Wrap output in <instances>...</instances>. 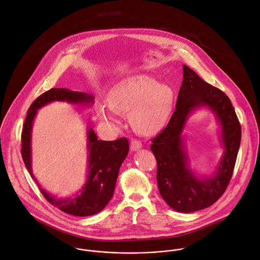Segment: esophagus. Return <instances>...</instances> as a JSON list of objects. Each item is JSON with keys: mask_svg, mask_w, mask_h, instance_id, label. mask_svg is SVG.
<instances>
[{"mask_svg": "<svg viewBox=\"0 0 260 260\" xmlns=\"http://www.w3.org/2000/svg\"><path fill=\"white\" fill-rule=\"evenodd\" d=\"M142 147V143L139 140L136 139H132L131 143H130V148L132 151H136L138 149H140Z\"/></svg>", "mask_w": 260, "mask_h": 260, "instance_id": "obj_1", "label": "esophagus"}]
</instances>
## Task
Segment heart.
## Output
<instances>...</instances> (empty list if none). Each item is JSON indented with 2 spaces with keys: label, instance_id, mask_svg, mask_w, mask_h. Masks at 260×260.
Segmentation results:
<instances>
[{
  "label": "heart",
  "instance_id": "heart-1",
  "mask_svg": "<svg viewBox=\"0 0 260 260\" xmlns=\"http://www.w3.org/2000/svg\"><path fill=\"white\" fill-rule=\"evenodd\" d=\"M173 89L153 79L140 76L130 78L111 89L109 107L120 113L130 112V122L142 134H153L167 123L173 109ZM103 120H115L111 111L99 108Z\"/></svg>",
  "mask_w": 260,
  "mask_h": 260
}]
</instances>
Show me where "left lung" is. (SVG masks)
Returning a JSON list of instances; mask_svg holds the SVG:
<instances>
[{"label":"left lung","mask_w":260,"mask_h":260,"mask_svg":"<svg viewBox=\"0 0 260 260\" xmlns=\"http://www.w3.org/2000/svg\"><path fill=\"white\" fill-rule=\"evenodd\" d=\"M183 79L175 110L167 127L150 146L157 161V184L162 199L173 210L191 213L212 206L226 190L232 177L240 141L241 126L230 99L221 89L203 81L182 64ZM208 106L221 125L224 153L211 178H198L189 168L181 133L189 114Z\"/></svg>","instance_id":"1"}]
</instances>
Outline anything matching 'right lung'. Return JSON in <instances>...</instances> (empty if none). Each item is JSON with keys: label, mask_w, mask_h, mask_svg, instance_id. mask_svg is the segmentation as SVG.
Returning <instances> with one entry per match:
<instances>
[{"label": "right lung", "mask_w": 260, "mask_h": 260, "mask_svg": "<svg viewBox=\"0 0 260 260\" xmlns=\"http://www.w3.org/2000/svg\"><path fill=\"white\" fill-rule=\"evenodd\" d=\"M62 101L71 104L91 105L93 95L75 91L69 88H51L39 95L30 106L23 126L21 141V154L31 177L36 181L43 197L54 207L70 215L87 217L101 212L110 202L121 165L129 151L127 138H119L115 141L99 140L92 128L87 130L88 173L85 185L74 198L57 199L43 189L37 182L31 167V132L33 120L37 111L48 103Z\"/></svg>", "instance_id": "right-lung-1"}]
</instances>
